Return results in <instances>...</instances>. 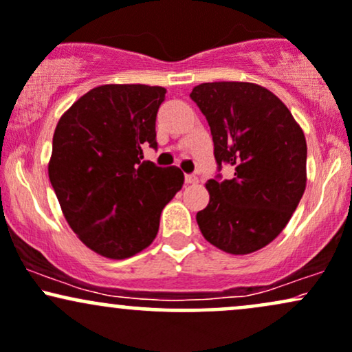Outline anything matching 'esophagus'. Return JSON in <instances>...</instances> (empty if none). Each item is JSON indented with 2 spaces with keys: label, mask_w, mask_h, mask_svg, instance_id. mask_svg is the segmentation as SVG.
<instances>
[{
  "label": "esophagus",
  "mask_w": 352,
  "mask_h": 352,
  "mask_svg": "<svg viewBox=\"0 0 352 352\" xmlns=\"http://www.w3.org/2000/svg\"><path fill=\"white\" fill-rule=\"evenodd\" d=\"M185 184H188V185L198 184V177L193 175V173H187V175H185Z\"/></svg>",
  "instance_id": "1"
}]
</instances>
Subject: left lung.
Masks as SVG:
<instances>
[{"label": "left lung", "mask_w": 352, "mask_h": 352, "mask_svg": "<svg viewBox=\"0 0 352 352\" xmlns=\"http://www.w3.org/2000/svg\"><path fill=\"white\" fill-rule=\"evenodd\" d=\"M190 98L208 121L218 172L210 203L197 213L205 239L224 252L249 254L280 234L307 185V141L289 108L267 88L245 82L195 87Z\"/></svg>", "instance_id": "left-lung-1"}]
</instances>
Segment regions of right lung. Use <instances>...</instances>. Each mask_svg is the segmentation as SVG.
<instances>
[{"instance_id":"add662e5","label":"right lung","mask_w":352,"mask_h":352,"mask_svg":"<svg viewBox=\"0 0 352 352\" xmlns=\"http://www.w3.org/2000/svg\"><path fill=\"white\" fill-rule=\"evenodd\" d=\"M165 88L101 85L72 104L52 139L49 179L67 223L91 251L126 259L146 249L184 185L179 167L144 160L157 149Z\"/></svg>"}]
</instances>
